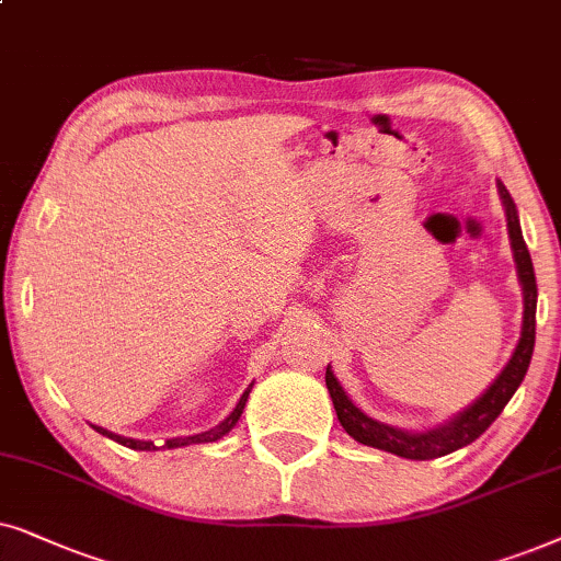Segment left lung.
Listing matches in <instances>:
<instances>
[{
    "mask_svg": "<svg viewBox=\"0 0 561 561\" xmlns=\"http://www.w3.org/2000/svg\"><path fill=\"white\" fill-rule=\"evenodd\" d=\"M497 192L505 207L507 236H511L515 268H518V282H520V289H524V323H520V339L515 343L511 358H507L503 371L492 379L490 387L480 394V398L469 402L467 408H461L459 413L446 417L444 423H436L423 431L398 428V425L382 423L377 421V417L364 413V410L354 405V400L343 392L341 382L333 375L331 364H328L325 385H328V392H331L335 415H339L343 431H346L354 442L371 446V449L390 451L394 457H402V459L425 461V459L446 457V454L465 449L467 444L477 442V438H480L482 433L495 423V417L503 413V408L511 402L520 382H524L528 364H531V356H534L536 297H539V293H536L531 253H528L524 233H520L518 210H515L511 192L505 190V184L500 182V179H497Z\"/></svg>",
    "mask_w": 561,
    "mask_h": 561,
    "instance_id": "obj_1",
    "label": "left lung"
}]
</instances>
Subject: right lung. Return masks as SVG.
<instances>
[{"mask_svg":"<svg viewBox=\"0 0 561 561\" xmlns=\"http://www.w3.org/2000/svg\"><path fill=\"white\" fill-rule=\"evenodd\" d=\"M251 387L253 382L245 387V392L241 394V400L236 402V408L230 410V415L226 417V421H220L215 428L210 431H203V433H194V436H176V438H167L163 444H156V442H144V438H128V436H119V433H112L107 428H102V425H92V428L96 433H102V436L112 438V442L128 446V449H136V451H161V449H182V446H192V444H213L218 442V438L226 436V433H230L236 428V423L241 421V413L245 408V402H249V394H251Z\"/></svg>","mask_w":561,"mask_h":561,"instance_id":"right-lung-1","label":"right lung"}]
</instances>
